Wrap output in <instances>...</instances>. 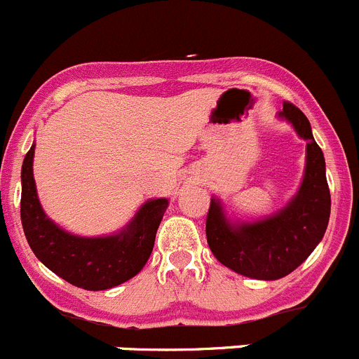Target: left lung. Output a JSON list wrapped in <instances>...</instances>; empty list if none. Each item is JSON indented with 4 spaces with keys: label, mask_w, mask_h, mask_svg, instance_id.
Wrapping results in <instances>:
<instances>
[{
    "label": "left lung",
    "mask_w": 359,
    "mask_h": 359,
    "mask_svg": "<svg viewBox=\"0 0 359 359\" xmlns=\"http://www.w3.org/2000/svg\"><path fill=\"white\" fill-rule=\"evenodd\" d=\"M278 118L306 142V164L296 195L276 212L260 219H232L217 196L207 214V244L223 266L255 280H280L299 267L326 233L331 195L326 161L304 113L283 102Z\"/></svg>",
    "instance_id": "1"
}]
</instances>
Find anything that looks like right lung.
I'll list each match as a JSON object with an SVG mask.
<instances>
[{"label":"right lung","mask_w":359,"mask_h":359,"mask_svg":"<svg viewBox=\"0 0 359 359\" xmlns=\"http://www.w3.org/2000/svg\"><path fill=\"white\" fill-rule=\"evenodd\" d=\"M33 156L35 143L22 161L21 221L36 259L60 278L85 290L113 289L136 276L152 253L168 198L147 200L118 232L99 237L76 236L43 212L33 179Z\"/></svg>","instance_id":"add662e5"}]
</instances>
